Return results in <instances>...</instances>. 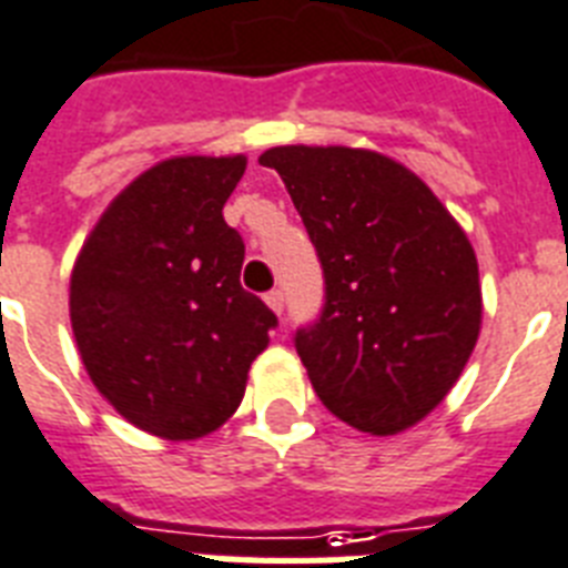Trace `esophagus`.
Instances as JSON below:
<instances>
[{
  "label": "esophagus",
  "instance_id": "esophagus-1",
  "mask_svg": "<svg viewBox=\"0 0 568 568\" xmlns=\"http://www.w3.org/2000/svg\"><path fill=\"white\" fill-rule=\"evenodd\" d=\"M263 302L270 305L272 313H278L281 316V311H284V293H281V290H272V293H266V296H263Z\"/></svg>",
  "mask_w": 568,
  "mask_h": 568
}]
</instances>
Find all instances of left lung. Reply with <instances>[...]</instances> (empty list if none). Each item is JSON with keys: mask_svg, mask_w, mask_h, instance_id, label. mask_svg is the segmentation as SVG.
<instances>
[{"mask_svg": "<svg viewBox=\"0 0 568 568\" xmlns=\"http://www.w3.org/2000/svg\"><path fill=\"white\" fill-rule=\"evenodd\" d=\"M325 272V311L296 334L316 396L372 437L422 422L480 334L478 257L460 222L405 163L372 149L272 146Z\"/></svg>", "mask_w": 568, "mask_h": 568, "instance_id": "1", "label": "left lung"}]
</instances>
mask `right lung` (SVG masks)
<instances>
[{
	"instance_id": "obj_1",
	"label": "right lung",
	"mask_w": 568,
	"mask_h": 568,
	"mask_svg": "<svg viewBox=\"0 0 568 568\" xmlns=\"http://www.w3.org/2000/svg\"><path fill=\"white\" fill-rule=\"evenodd\" d=\"M246 155H175L140 172L90 229L70 325L93 387L152 437L190 443L234 416L275 313L240 287L246 246L222 207Z\"/></svg>"
}]
</instances>
